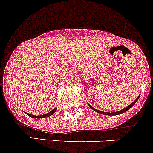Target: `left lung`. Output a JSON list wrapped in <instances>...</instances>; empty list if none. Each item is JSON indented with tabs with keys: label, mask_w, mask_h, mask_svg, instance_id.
<instances>
[{
	"label": "left lung",
	"mask_w": 153,
	"mask_h": 153,
	"mask_svg": "<svg viewBox=\"0 0 153 153\" xmlns=\"http://www.w3.org/2000/svg\"><path fill=\"white\" fill-rule=\"evenodd\" d=\"M139 97H140V95L138 96L137 97L136 99H135V101H134L133 103H131V104L130 105H128V106L127 107H126V108L123 109V110H119V111H117V112H113V113H107V112H103V111H101V110H96V109H94V107H91V105H89V104H88V106H89V107H91V108L93 110H94V111L97 112V113H101V114L106 115V116H116V115H119V114H122V113H126V111H128V110L129 109L131 108V107H133L135 103H136L137 101V100L139 99Z\"/></svg>",
	"instance_id": "1"
}]
</instances>
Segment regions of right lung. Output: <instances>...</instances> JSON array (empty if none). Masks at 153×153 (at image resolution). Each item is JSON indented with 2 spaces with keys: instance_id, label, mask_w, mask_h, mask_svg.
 <instances>
[{
  "instance_id": "add662e5",
  "label": "right lung",
  "mask_w": 153,
  "mask_h": 153,
  "mask_svg": "<svg viewBox=\"0 0 153 153\" xmlns=\"http://www.w3.org/2000/svg\"><path fill=\"white\" fill-rule=\"evenodd\" d=\"M56 110H57V108H54L53 110H51L50 112H49V113H46V114L43 115V116H34V115L29 114V113H26V114H27V116H29L30 117H31V118H34V119H39V118H40H40H46V117H48V116H52V114H54V113H56Z\"/></svg>"
}]
</instances>
